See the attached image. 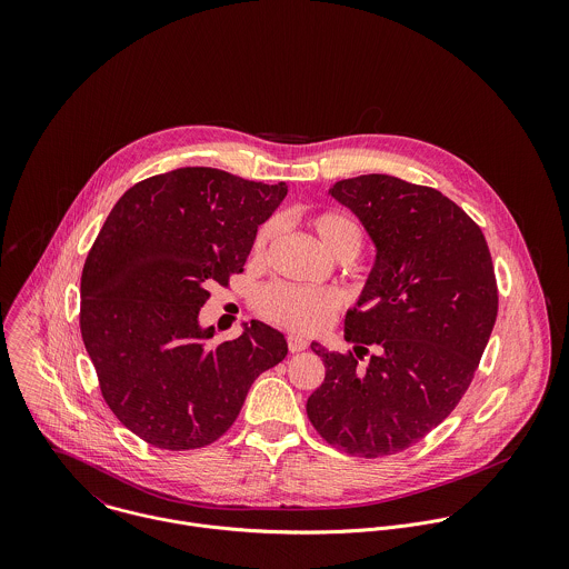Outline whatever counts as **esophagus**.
Returning <instances> with one entry per match:
<instances>
[{"label":"esophagus","mask_w":569,"mask_h":569,"mask_svg":"<svg viewBox=\"0 0 569 569\" xmlns=\"http://www.w3.org/2000/svg\"><path fill=\"white\" fill-rule=\"evenodd\" d=\"M287 343H289V350H291V352H302V350H307V346H309V341H307L305 337L293 335V332L287 337Z\"/></svg>","instance_id":"esophagus-1"}]
</instances>
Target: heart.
Returning <instances> with one entry per match:
<instances>
[{
	"instance_id": "b5f03b06",
	"label": "heart",
	"mask_w": 569,
	"mask_h": 569,
	"mask_svg": "<svg viewBox=\"0 0 569 569\" xmlns=\"http://www.w3.org/2000/svg\"><path fill=\"white\" fill-rule=\"evenodd\" d=\"M309 226L316 232L318 241L326 251L339 260H352L361 243L363 232L359 223L346 212H318L309 217ZM276 234V223H264L256 239H253V253L262 256L267 244L271 243ZM260 313L276 322L300 332H316L325 328L339 309V296L332 289H305V287H289V284H273L264 289L258 298Z\"/></svg>"
}]
</instances>
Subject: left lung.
<instances>
[{"label": "left lung", "instance_id": "1", "mask_svg": "<svg viewBox=\"0 0 569 569\" xmlns=\"http://www.w3.org/2000/svg\"><path fill=\"white\" fill-rule=\"evenodd\" d=\"M328 194L361 221L375 264L346 316L355 352L311 343L326 377L307 413L350 456H392L436 429L471 386L497 318L492 260L473 219L433 188L361 174Z\"/></svg>", "mask_w": 569, "mask_h": 569}]
</instances>
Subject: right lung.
Returning a JSON list of instances; mask_svg holds the SVG:
<instances>
[{
    "instance_id": "right-lung-1",
    "label": "right lung",
    "mask_w": 569,
    "mask_h": 569,
    "mask_svg": "<svg viewBox=\"0 0 569 569\" xmlns=\"http://www.w3.org/2000/svg\"><path fill=\"white\" fill-rule=\"evenodd\" d=\"M287 197L219 168L186 166L129 188L91 244L81 276V335L118 420L153 447L221 438L258 375L287 357L262 322L212 343L199 325L208 284L243 271L258 226Z\"/></svg>"
}]
</instances>
